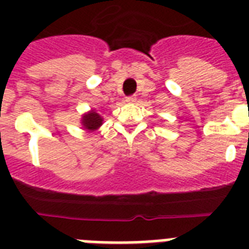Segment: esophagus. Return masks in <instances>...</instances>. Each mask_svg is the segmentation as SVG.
I'll return each instance as SVG.
<instances>
[{"instance_id":"esophagus-1","label":"esophagus","mask_w":249,"mask_h":249,"mask_svg":"<svg viewBox=\"0 0 249 249\" xmlns=\"http://www.w3.org/2000/svg\"><path fill=\"white\" fill-rule=\"evenodd\" d=\"M137 97L136 95H129V97H126V102H129V103H133V102H136Z\"/></svg>"}]
</instances>
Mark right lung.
<instances>
[{
	"instance_id": "right-lung-1",
	"label": "right lung",
	"mask_w": 249,
	"mask_h": 249,
	"mask_svg": "<svg viewBox=\"0 0 249 249\" xmlns=\"http://www.w3.org/2000/svg\"><path fill=\"white\" fill-rule=\"evenodd\" d=\"M102 121H103V119L95 111H91V112L86 113V115L83 116L84 128L88 129V130H95V129H98L102 125Z\"/></svg>"
}]
</instances>
